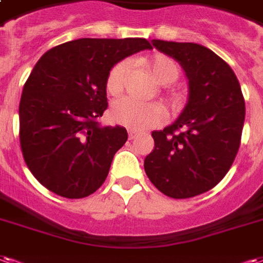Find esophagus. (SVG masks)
Returning a JSON list of instances; mask_svg holds the SVG:
<instances>
[{"label": "esophagus", "instance_id": "1", "mask_svg": "<svg viewBox=\"0 0 263 263\" xmlns=\"http://www.w3.org/2000/svg\"><path fill=\"white\" fill-rule=\"evenodd\" d=\"M128 137H129V139H135L138 137V134L135 131H129L128 132Z\"/></svg>", "mask_w": 263, "mask_h": 263}]
</instances>
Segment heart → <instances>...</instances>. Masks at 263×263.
<instances>
[{
	"label": "heart",
	"mask_w": 263,
	"mask_h": 263,
	"mask_svg": "<svg viewBox=\"0 0 263 263\" xmlns=\"http://www.w3.org/2000/svg\"><path fill=\"white\" fill-rule=\"evenodd\" d=\"M146 67L152 72L153 78L161 85L176 82L180 78V67L174 60L166 54H155L146 60ZM131 71V64L126 60H121L114 64L106 78V89L110 95H118L124 90L126 78ZM184 95L171 93L167 96V103L173 112L180 111L184 107ZM111 120L118 125L131 128L135 131H143L147 128L160 125L164 117V111L156 103H142L132 97H124L112 103L110 110Z\"/></svg>",
	"instance_id": "1"
}]
</instances>
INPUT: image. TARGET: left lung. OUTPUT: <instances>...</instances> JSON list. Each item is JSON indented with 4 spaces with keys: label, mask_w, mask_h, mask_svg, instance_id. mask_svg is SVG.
Here are the masks:
<instances>
[{
    "label": "left lung",
    "mask_w": 263,
    "mask_h": 263,
    "mask_svg": "<svg viewBox=\"0 0 263 263\" xmlns=\"http://www.w3.org/2000/svg\"><path fill=\"white\" fill-rule=\"evenodd\" d=\"M152 44L184 68L190 99L174 124L152 132L155 149L145 159V171L170 198L201 195L223 180L240 149L246 118L240 82L224 60L201 44Z\"/></svg>",
    "instance_id": "obj_1"
}]
</instances>
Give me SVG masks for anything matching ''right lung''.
I'll return each instance as SVG.
<instances>
[{
	"instance_id": "right-lung-1",
	"label": "right lung",
	"mask_w": 263,
	"mask_h": 263,
	"mask_svg": "<svg viewBox=\"0 0 263 263\" xmlns=\"http://www.w3.org/2000/svg\"><path fill=\"white\" fill-rule=\"evenodd\" d=\"M146 39H78L44 52L19 103L23 159L48 191L79 199L97 191L114 155L128 139L124 126H102L110 68L141 50Z\"/></svg>"
}]
</instances>
